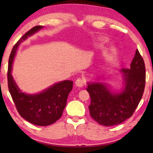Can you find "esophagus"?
<instances>
[{"mask_svg":"<svg viewBox=\"0 0 153 153\" xmlns=\"http://www.w3.org/2000/svg\"><path fill=\"white\" fill-rule=\"evenodd\" d=\"M75 85L78 87H82L84 85V80H82V78H78L76 80H75Z\"/></svg>","mask_w":153,"mask_h":153,"instance_id":"obj_1","label":"esophagus"}]
</instances>
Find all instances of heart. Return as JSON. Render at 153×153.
<instances>
[{"label":"heart","mask_w":153,"mask_h":153,"mask_svg":"<svg viewBox=\"0 0 153 153\" xmlns=\"http://www.w3.org/2000/svg\"><path fill=\"white\" fill-rule=\"evenodd\" d=\"M98 41L100 42H106V39L104 38H100L98 39Z\"/></svg>","instance_id":"b5f03b06"}]
</instances>
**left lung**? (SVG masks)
Returning a JSON list of instances; mask_svg holds the SVG:
<instances>
[{
    "label": "left lung",
    "instance_id": "left-lung-1",
    "mask_svg": "<svg viewBox=\"0 0 153 153\" xmlns=\"http://www.w3.org/2000/svg\"><path fill=\"white\" fill-rule=\"evenodd\" d=\"M124 73V88L112 93L102 82H88L86 90L91 97L88 108L91 117L101 125H117L131 117L141 100L145 86V66L138 50L129 69Z\"/></svg>",
    "mask_w": 153,
    "mask_h": 153
}]
</instances>
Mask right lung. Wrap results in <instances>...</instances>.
<instances>
[{
	"mask_svg": "<svg viewBox=\"0 0 153 153\" xmlns=\"http://www.w3.org/2000/svg\"><path fill=\"white\" fill-rule=\"evenodd\" d=\"M36 26L26 33L13 46L10 52L8 67V85L12 99L21 117L37 126H48L62 117L67 99L73 89V82L64 80L57 82L37 94L22 93L11 75L12 64L19 45L42 28Z\"/></svg>",
	"mask_w": 153,
	"mask_h": 153,
	"instance_id": "right-lung-1",
	"label": "right lung"
}]
</instances>
